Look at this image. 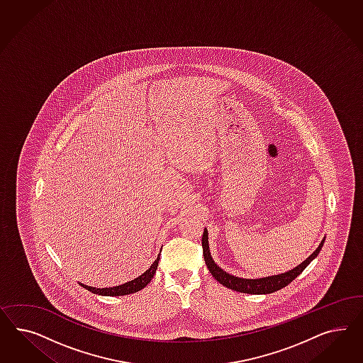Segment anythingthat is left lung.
<instances>
[{"mask_svg": "<svg viewBox=\"0 0 363 363\" xmlns=\"http://www.w3.org/2000/svg\"><path fill=\"white\" fill-rule=\"evenodd\" d=\"M325 238L320 241L318 247L315 249V252L311 254L308 258H306L302 264H298L297 267L282 273V274L272 275V277H264V278H255V279H247V278H238L234 275L226 273L225 270H222L218 264L214 262V259L211 258L210 254L209 241H208V230H203L202 235V247H203V258L206 266L209 269L211 275L223 286H226L228 289H231L234 291H240V293H246V294H270L274 293L277 290L284 289L285 286L289 285L291 281H294L298 275L301 274L308 264L318 255L322 246H323Z\"/></svg>", "mask_w": 363, "mask_h": 363, "instance_id": "obj_1", "label": "left lung"}]
</instances>
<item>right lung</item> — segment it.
Instances as JSON below:
<instances>
[{
    "label": "right lung",
    "instance_id": "add662e5",
    "mask_svg": "<svg viewBox=\"0 0 363 363\" xmlns=\"http://www.w3.org/2000/svg\"><path fill=\"white\" fill-rule=\"evenodd\" d=\"M160 255H161V253L158 254V257H157V259L154 261L153 264H152L143 274L137 277V278L133 279V281L126 282V284L114 286V287H104V289H96V287L82 285V284H79V285L82 286L84 289L89 290V291L94 293V294L108 296V297H120V296H126V294L137 293V291L143 290V287L153 279L155 270H157V266H158V262H160Z\"/></svg>",
    "mask_w": 363,
    "mask_h": 363
}]
</instances>
